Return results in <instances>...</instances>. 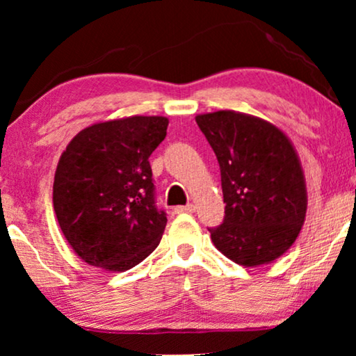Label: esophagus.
<instances>
[{"instance_id":"obj_1","label":"esophagus","mask_w":356,"mask_h":356,"mask_svg":"<svg viewBox=\"0 0 356 356\" xmlns=\"http://www.w3.org/2000/svg\"><path fill=\"white\" fill-rule=\"evenodd\" d=\"M196 211V207L193 206V204H188V206H178L175 207V213H189V212H194Z\"/></svg>"}]
</instances>
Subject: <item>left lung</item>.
<instances>
[{
    "mask_svg": "<svg viewBox=\"0 0 356 356\" xmlns=\"http://www.w3.org/2000/svg\"><path fill=\"white\" fill-rule=\"evenodd\" d=\"M217 155L225 218L212 243L245 267L269 264L290 250L305 223L308 194L298 154L269 121L233 110L196 116Z\"/></svg>",
    "mask_w": 356,
    "mask_h": 356,
    "instance_id": "1",
    "label": "left lung"
}]
</instances>
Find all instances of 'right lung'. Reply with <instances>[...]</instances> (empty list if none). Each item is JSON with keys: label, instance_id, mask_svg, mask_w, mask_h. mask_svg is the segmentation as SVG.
Here are the masks:
<instances>
[{"label": "right lung", "instance_id": "add662e5", "mask_svg": "<svg viewBox=\"0 0 356 356\" xmlns=\"http://www.w3.org/2000/svg\"><path fill=\"white\" fill-rule=\"evenodd\" d=\"M165 116L102 121L61 154L53 207L63 235L87 264L124 272L162 240L167 213L155 206L149 157L167 136Z\"/></svg>", "mask_w": 356, "mask_h": 356}]
</instances>
